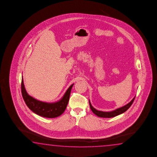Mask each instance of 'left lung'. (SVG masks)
Returning a JSON list of instances; mask_svg holds the SVG:
<instances>
[{"label":"left lung","mask_w":157,"mask_h":157,"mask_svg":"<svg viewBox=\"0 0 157 157\" xmlns=\"http://www.w3.org/2000/svg\"><path fill=\"white\" fill-rule=\"evenodd\" d=\"M136 97V96H135ZM135 97L132 99V100L128 103V104L125 105L124 106H122L119 108L115 109L114 110H113L112 112H102V111H99L98 110L95 109L94 108H93L92 105H91L90 101H89V103H90V109L92 110V111L93 112V113L94 114L96 115L97 116H98L99 117H108V118H110V117H114L117 115L121 114L124 113V112H126L128 110L131 105H132V104L133 103L134 99L135 98Z\"/></svg>","instance_id":"1"}]
</instances>
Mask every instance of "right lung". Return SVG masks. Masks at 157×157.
Segmentation results:
<instances>
[{"label": "right lung", "instance_id": "obj_1", "mask_svg": "<svg viewBox=\"0 0 157 157\" xmlns=\"http://www.w3.org/2000/svg\"><path fill=\"white\" fill-rule=\"evenodd\" d=\"M73 86L74 84L70 86L63 97L59 101L47 103L37 100L32 96H29L25 88L24 80L22 77V96L27 106L35 114L42 117L54 118L61 115L66 109Z\"/></svg>", "mask_w": 157, "mask_h": 157}]
</instances>
